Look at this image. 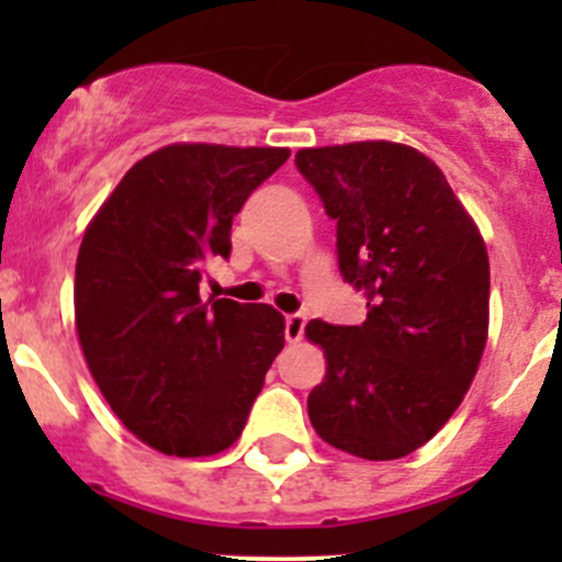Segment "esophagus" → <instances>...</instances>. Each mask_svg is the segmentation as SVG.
<instances>
[{
  "label": "esophagus",
  "mask_w": 562,
  "mask_h": 562,
  "mask_svg": "<svg viewBox=\"0 0 562 562\" xmlns=\"http://www.w3.org/2000/svg\"><path fill=\"white\" fill-rule=\"evenodd\" d=\"M304 326H307V317L302 313H293L285 317V339L288 342H299L304 337Z\"/></svg>",
  "instance_id": "1"
}]
</instances>
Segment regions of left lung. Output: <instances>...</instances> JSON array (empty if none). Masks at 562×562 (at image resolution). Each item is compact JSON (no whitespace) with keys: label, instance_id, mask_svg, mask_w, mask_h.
<instances>
[{"label":"left lung","instance_id":"8db88e82","mask_svg":"<svg viewBox=\"0 0 562 562\" xmlns=\"http://www.w3.org/2000/svg\"><path fill=\"white\" fill-rule=\"evenodd\" d=\"M296 168L337 223L345 282L367 321H310L326 378L307 400L328 446L400 459L454 416L490 328V258L443 171L389 140L302 149Z\"/></svg>","mask_w":562,"mask_h":562}]
</instances>
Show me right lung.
I'll return each instance as SVG.
<instances>
[{
  "instance_id": "obj_1",
  "label": "right lung",
  "mask_w": 562,
  "mask_h": 562,
  "mask_svg": "<svg viewBox=\"0 0 562 562\" xmlns=\"http://www.w3.org/2000/svg\"><path fill=\"white\" fill-rule=\"evenodd\" d=\"M288 149L173 144L135 162L87 228L76 328L119 422L151 449L209 457L245 429L285 321L269 304L201 299L206 263Z\"/></svg>"
}]
</instances>
